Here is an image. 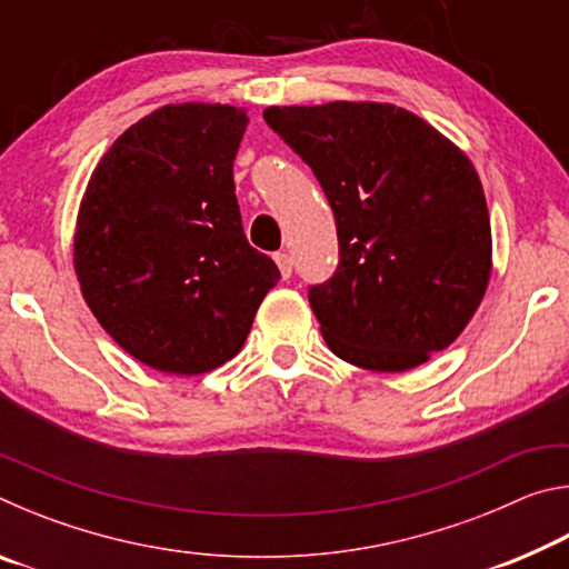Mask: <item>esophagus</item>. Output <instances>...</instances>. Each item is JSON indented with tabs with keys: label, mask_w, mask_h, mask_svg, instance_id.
Instances as JSON below:
<instances>
[{
	"label": "esophagus",
	"mask_w": 569,
	"mask_h": 569,
	"mask_svg": "<svg viewBox=\"0 0 569 569\" xmlns=\"http://www.w3.org/2000/svg\"><path fill=\"white\" fill-rule=\"evenodd\" d=\"M276 266H278V271H281L283 278H291V273H293L291 256H288V253H276Z\"/></svg>",
	"instance_id": "esophagus-1"
}]
</instances>
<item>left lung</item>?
<instances>
[{
	"mask_svg": "<svg viewBox=\"0 0 569 569\" xmlns=\"http://www.w3.org/2000/svg\"><path fill=\"white\" fill-rule=\"evenodd\" d=\"M266 122L329 198L339 268L308 301L339 359L399 373L459 339L492 278V226L475 162L391 102L271 104Z\"/></svg>",
	"mask_w": 569,
	"mask_h": 569,
	"instance_id": "obj_1",
	"label": "left lung"
}]
</instances>
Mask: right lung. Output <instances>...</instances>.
Instances as JSON below:
<instances>
[{
    "label": "right lung",
    "instance_id": "right-lung-1",
    "mask_svg": "<svg viewBox=\"0 0 569 569\" xmlns=\"http://www.w3.org/2000/svg\"><path fill=\"white\" fill-rule=\"evenodd\" d=\"M246 124L233 104H162L112 142L84 188L72 258L82 298L156 371L196 377L233 359L281 278L240 226Z\"/></svg>",
    "mask_w": 569,
    "mask_h": 569
}]
</instances>
